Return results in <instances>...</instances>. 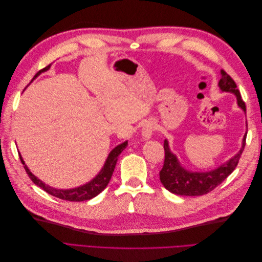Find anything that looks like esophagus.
Masks as SVG:
<instances>
[{"label":"esophagus","mask_w":262,"mask_h":262,"mask_svg":"<svg viewBox=\"0 0 262 262\" xmlns=\"http://www.w3.org/2000/svg\"><path fill=\"white\" fill-rule=\"evenodd\" d=\"M155 131V125L152 122H147L145 123V125L143 126V129H142V136L144 137V139H149L152 137L153 132Z\"/></svg>","instance_id":"1"}]
</instances>
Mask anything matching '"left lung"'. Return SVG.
<instances>
[{"label": "left lung", "mask_w": 262, "mask_h": 262, "mask_svg": "<svg viewBox=\"0 0 262 262\" xmlns=\"http://www.w3.org/2000/svg\"><path fill=\"white\" fill-rule=\"evenodd\" d=\"M221 74L222 77L219 82L220 89L223 92L234 93L237 97V104L244 112H246L245 101L242 99L241 93L237 90V85L233 78L224 70L221 71ZM246 137H247V134H245L241 150L233 158L225 164L221 165L219 168L205 172H192L182 168L177 157L170 152L168 142L165 140V160L163 168L160 171L161 182L168 191L178 195L195 196L211 192L213 189H215L231 175L236 168L246 145Z\"/></svg>", "instance_id": "obj_1"}]
</instances>
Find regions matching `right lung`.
Instances as JSON below:
<instances>
[{
	"label": "right lung",
	"instance_id": "1",
	"mask_svg": "<svg viewBox=\"0 0 262 262\" xmlns=\"http://www.w3.org/2000/svg\"><path fill=\"white\" fill-rule=\"evenodd\" d=\"M49 68H50V66L46 67L42 70L39 71V72L34 76L33 80H35V78L39 74H40L41 72H45V71H47ZM126 145H128V141L123 142L122 144L118 145L117 147H115L112 150V152H110V154L108 155L107 161L104 165V167H102L100 172L92 181L87 182L86 185H83L81 187H77V188H74V189H68V190L55 189V188H51L49 186L45 185L41 180H39L35 175H33V173L29 171L28 167L25 165V163H24L20 154H19V158H20L21 164L24 165V168H25V170L27 172L28 177L31 180H33L35 185H37L38 187H40L41 189H43L45 191L48 192L49 194L59 198V199L67 200V201H72V202H81V201H86V200L93 199V198L98 195L102 191V190H104L107 187V185L109 184V181H110V178H112L113 173H114L116 164H117V161H118V157H119V155L121 154L122 150L126 147Z\"/></svg>",
	"mask_w": 262,
	"mask_h": 262
}]
</instances>
